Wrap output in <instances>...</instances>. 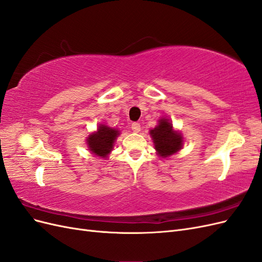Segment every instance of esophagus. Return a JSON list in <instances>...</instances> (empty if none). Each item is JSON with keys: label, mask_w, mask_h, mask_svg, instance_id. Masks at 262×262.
<instances>
[{"label": "esophagus", "mask_w": 262, "mask_h": 262, "mask_svg": "<svg viewBox=\"0 0 262 262\" xmlns=\"http://www.w3.org/2000/svg\"><path fill=\"white\" fill-rule=\"evenodd\" d=\"M131 129L134 131V132H140L141 130V124L139 122H133L131 124Z\"/></svg>", "instance_id": "1"}]
</instances>
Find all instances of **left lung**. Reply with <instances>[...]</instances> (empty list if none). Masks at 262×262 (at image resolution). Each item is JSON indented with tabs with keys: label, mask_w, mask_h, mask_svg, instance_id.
Here are the masks:
<instances>
[{
	"label": "left lung",
	"mask_w": 262,
	"mask_h": 262,
	"mask_svg": "<svg viewBox=\"0 0 262 262\" xmlns=\"http://www.w3.org/2000/svg\"><path fill=\"white\" fill-rule=\"evenodd\" d=\"M155 148L163 157H167L178 152L182 146V138L180 133L172 130V125L167 119H161L160 124L156 128L150 130Z\"/></svg>",
	"instance_id": "left-lung-1"
}]
</instances>
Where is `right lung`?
Instances as JSON below:
<instances>
[{
    "label": "right lung",
    "mask_w": 262,
    "mask_h": 262,
    "mask_svg": "<svg viewBox=\"0 0 262 262\" xmlns=\"http://www.w3.org/2000/svg\"><path fill=\"white\" fill-rule=\"evenodd\" d=\"M118 136L119 131L116 129H112L107 125L100 124L97 132L91 134L89 139H87V144H89L90 150H92L93 154L105 157L112 152L114 142Z\"/></svg>",
    "instance_id": "1"
}]
</instances>
